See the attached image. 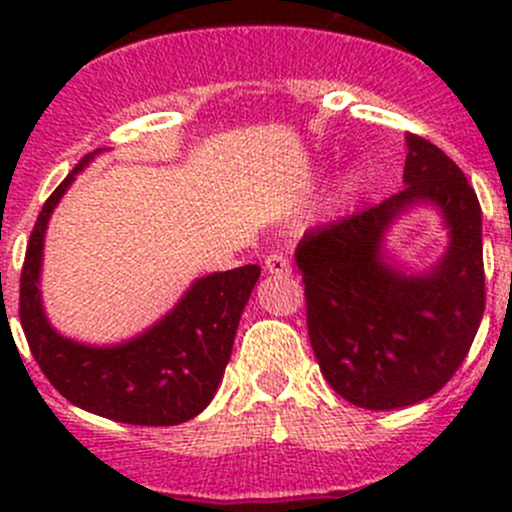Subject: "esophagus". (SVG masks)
<instances>
[{"label": "esophagus", "mask_w": 512, "mask_h": 512, "mask_svg": "<svg viewBox=\"0 0 512 512\" xmlns=\"http://www.w3.org/2000/svg\"><path fill=\"white\" fill-rule=\"evenodd\" d=\"M265 272L267 275H289V272H292V265H289L285 255L272 252V255L265 257Z\"/></svg>", "instance_id": "obj_1"}]
</instances>
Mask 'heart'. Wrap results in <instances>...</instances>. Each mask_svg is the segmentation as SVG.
I'll list each match as a JSON object with an SVG mask.
<instances>
[{
  "label": "heart",
  "mask_w": 512,
  "mask_h": 512,
  "mask_svg": "<svg viewBox=\"0 0 512 512\" xmlns=\"http://www.w3.org/2000/svg\"><path fill=\"white\" fill-rule=\"evenodd\" d=\"M352 185H354V178H352V175H349V178H347V183H344V188H347V190H352Z\"/></svg>",
  "instance_id": "b5f03b06"
}]
</instances>
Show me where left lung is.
<instances>
[{
  "label": "left lung",
  "mask_w": 512,
  "mask_h": 512,
  "mask_svg": "<svg viewBox=\"0 0 512 512\" xmlns=\"http://www.w3.org/2000/svg\"><path fill=\"white\" fill-rule=\"evenodd\" d=\"M431 207L442 257L406 268L388 247L395 223ZM309 342L324 379L359 409L394 411L436 394L466 359L483 319V223L476 190L441 148L406 136L404 190L342 223L309 230L294 250Z\"/></svg>",
  "instance_id": "left-lung-1"
}]
</instances>
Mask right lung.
<instances>
[{"instance_id":"1","label":"right lung","mask_w":512,"mask_h":512,"mask_svg":"<svg viewBox=\"0 0 512 512\" xmlns=\"http://www.w3.org/2000/svg\"><path fill=\"white\" fill-rule=\"evenodd\" d=\"M101 153L81 160L41 208L24 260L19 317L36 364L71 404L131 426H175L213 401L260 267L198 277L173 309L123 342L89 344L61 334L41 297L46 230L76 175Z\"/></svg>"}]
</instances>
